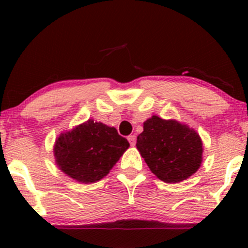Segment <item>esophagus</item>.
Instances as JSON below:
<instances>
[{
  "mask_svg": "<svg viewBox=\"0 0 248 248\" xmlns=\"http://www.w3.org/2000/svg\"><path fill=\"white\" fill-rule=\"evenodd\" d=\"M128 141H129L130 146H135V143H136L135 135H129V136H128Z\"/></svg>",
  "mask_w": 248,
  "mask_h": 248,
  "instance_id": "34e87169",
  "label": "esophagus"
}]
</instances>
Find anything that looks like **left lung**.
Here are the masks:
<instances>
[{"label":"left lung","instance_id":"8db88e82","mask_svg":"<svg viewBox=\"0 0 248 248\" xmlns=\"http://www.w3.org/2000/svg\"><path fill=\"white\" fill-rule=\"evenodd\" d=\"M136 147L161 181L178 183L195 173L202 163L203 144L193 129L154 115L143 124Z\"/></svg>","mask_w":248,"mask_h":248}]
</instances>
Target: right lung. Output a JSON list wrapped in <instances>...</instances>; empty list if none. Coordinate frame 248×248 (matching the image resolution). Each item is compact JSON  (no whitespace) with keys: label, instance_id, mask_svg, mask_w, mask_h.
<instances>
[{"label":"right lung","instance_id":"1","mask_svg":"<svg viewBox=\"0 0 248 248\" xmlns=\"http://www.w3.org/2000/svg\"><path fill=\"white\" fill-rule=\"evenodd\" d=\"M129 147L114 127L88 120L56 141L58 167L81 183H93L106 176Z\"/></svg>","mask_w":248,"mask_h":248}]
</instances>
